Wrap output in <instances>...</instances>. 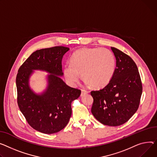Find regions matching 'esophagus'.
Returning a JSON list of instances; mask_svg holds the SVG:
<instances>
[{"mask_svg": "<svg viewBox=\"0 0 157 157\" xmlns=\"http://www.w3.org/2000/svg\"><path fill=\"white\" fill-rule=\"evenodd\" d=\"M88 93V91H87L86 90H81V97H83L84 95H86V94Z\"/></svg>", "mask_w": 157, "mask_h": 157, "instance_id": "esophagus-1", "label": "esophagus"}]
</instances>
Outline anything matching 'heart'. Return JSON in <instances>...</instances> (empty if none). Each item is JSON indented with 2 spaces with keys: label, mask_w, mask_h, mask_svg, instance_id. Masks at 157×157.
I'll return each instance as SVG.
<instances>
[{
  "label": "heart",
  "mask_w": 157,
  "mask_h": 157,
  "mask_svg": "<svg viewBox=\"0 0 157 157\" xmlns=\"http://www.w3.org/2000/svg\"><path fill=\"white\" fill-rule=\"evenodd\" d=\"M116 69V59L105 48H82L70 58V64L63 69L64 75L72 85L78 82L81 73L87 85L95 88L105 87L110 81Z\"/></svg>",
  "instance_id": "heart-1"
}]
</instances>
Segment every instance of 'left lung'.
<instances>
[{
  "label": "left lung",
  "instance_id": "obj_1",
  "mask_svg": "<svg viewBox=\"0 0 157 157\" xmlns=\"http://www.w3.org/2000/svg\"><path fill=\"white\" fill-rule=\"evenodd\" d=\"M111 49L116 59V67L106 86L91 91L93 98L91 113L101 124L118 126L128 121L137 111L143 87L134 60L120 50Z\"/></svg>",
  "mask_w": 157,
  "mask_h": 157
}]
</instances>
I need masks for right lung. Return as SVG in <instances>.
<instances>
[{
	"instance_id": "add662e5",
	"label": "right lung",
	"mask_w": 157,
	"mask_h": 157,
	"mask_svg": "<svg viewBox=\"0 0 157 157\" xmlns=\"http://www.w3.org/2000/svg\"><path fill=\"white\" fill-rule=\"evenodd\" d=\"M68 47L57 46L34 52L18 70L16 87L18 107L29 126L44 134L63 129L72 114L71 103L81 95V90L67 86L59 76L63 75L62 59ZM33 70L48 71V86L40 95L29 87Z\"/></svg>"
}]
</instances>
